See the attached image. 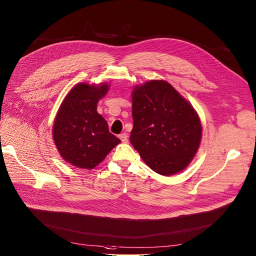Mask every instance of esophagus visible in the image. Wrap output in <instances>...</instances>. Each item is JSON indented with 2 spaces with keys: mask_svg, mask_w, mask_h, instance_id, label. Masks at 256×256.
<instances>
[{
  "mask_svg": "<svg viewBox=\"0 0 256 256\" xmlns=\"http://www.w3.org/2000/svg\"><path fill=\"white\" fill-rule=\"evenodd\" d=\"M119 138H120V140L124 142V143H126L128 142V134H126V132H124V134H121V135H119Z\"/></svg>",
  "mask_w": 256,
  "mask_h": 256,
  "instance_id": "1",
  "label": "esophagus"
}]
</instances>
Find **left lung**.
I'll use <instances>...</instances> for the list:
<instances>
[{"label": "left lung", "instance_id": "8db88e82", "mask_svg": "<svg viewBox=\"0 0 256 256\" xmlns=\"http://www.w3.org/2000/svg\"><path fill=\"white\" fill-rule=\"evenodd\" d=\"M132 104L130 141L142 160L165 176L184 170L202 139L201 119L194 106L163 80L135 86Z\"/></svg>", "mask_w": 256, "mask_h": 256}]
</instances>
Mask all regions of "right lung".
Here are the masks:
<instances>
[{
  "instance_id": "obj_1",
  "label": "right lung",
  "mask_w": 256,
  "mask_h": 256,
  "mask_svg": "<svg viewBox=\"0 0 256 256\" xmlns=\"http://www.w3.org/2000/svg\"><path fill=\"white\" fill-rule=\"evenodd\" d=\"M110 90L102 82L75 84L66 95L54 119L52 137L60 157L77 168L93 170L121 142L108 132L97 104Z\"/></svg>"
}]
</instances>
